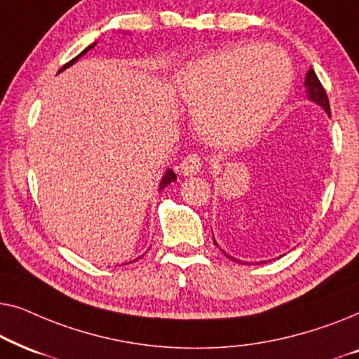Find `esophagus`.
Returning <instances> with one entry per match:
<instances>
[{"instance_id": "esophagus-1", "label": "esophagus", "mask_w": 359, "mask_h": 359, "mask_svg": "<svg viewBox=\"0 0 359 359\" xmlns=\"http://www.w3.org/2000/svg\"><path fill=\"white\" fill-rule=\"evenodd\" d=\"M181 173L184 176H194L203 170V158L198 154H189L181 161Z\"/></svg>"}]
</instances>
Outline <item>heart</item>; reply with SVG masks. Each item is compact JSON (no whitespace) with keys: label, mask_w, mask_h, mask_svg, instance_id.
<instances>
[{"label":"heart","mask_w":359,"mask_h":359,"mask_svg":"<svg viewBox=\"0 0 359 359\" xmlns=\"http://www.w3.org/2000/svg\"><path fill=\"white\" fill-rule=\"evenodd\" d=\"M178 90L196 106V126L210 144L242 147L273 119L292 86V68L276 48L237 46L191 62Z\"/></svg>","instance_id":"1"}]
</instances>
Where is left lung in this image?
Returning a JSON list of instances; mask_svg holds the SVG:
<instances>
[{
	"mask_svg": "<svg viewBox=\"0 0 359 359\" xmlns=\"http://www.w3.org/2000/svg\"><path fill=\"white\" fill-rule=\"evenodd\" d=\"M304 86H306V93H307L309 100H311L312 102H316V104H318L320 107H323V111H325L327 114L330 116V102H328V96H327L325 90H323L320 80H318L317 75H316V72H313L312 68L307 72V76H306V81H304ZM214 243L217 245V242H215V240H214ZM217 247H219V245H217ZM220 252H222L227 258L232 259V262H237V263H243L245 264V262L235 259L233 257H230V255L225 253L224 250H220ZM262 263H266V262H262Z\"/></svg>",
	"mask_w": 359,
	"mask_h": 359,
	"instance_id": "left-lung-1",
	"label": "left lung"
}]
</instances>
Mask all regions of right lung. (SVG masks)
I'll list each match as a JSON object with an SVG mask.
<instances>
[{
    "label": "right lung",
    "mask_w": 359,
    "mask_h": 359,
    "mask_svg": "<svg viewBox=\"0 0 359 359\" xmlns=\"http://www.w3.org/2000/svg\"><path fill=\"white\" fill-rule=\"evenodd\" d=\"M95 46H96V42H95V43H91V46H90V47H86V48H85V50H83V52L80 53V55H76L75 58H73V60H70V62H68V63H67V65H63V67L60 68V70H58V73H60V72H63V70H65V68H68V67H72V65H73V63H75V62L78 60V58H80L81 55H85V53H86L88 50H91V48H93V47H95ZM173 181H176V175H175V171H173V170H170V168H168V170H166V171H165L163 178H161V181H160V191H161V189H165V188H166V186H168L170 183H173ZM137 259H139V258H137ZM130 263H132V262H130Z\"/></svg>",
    "instance_id": "right-lung-1"
}]
</instances>
